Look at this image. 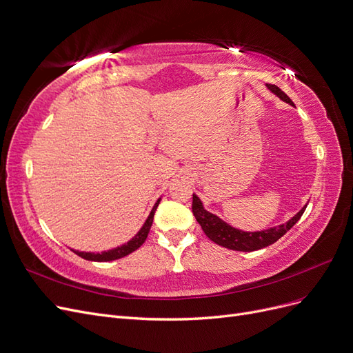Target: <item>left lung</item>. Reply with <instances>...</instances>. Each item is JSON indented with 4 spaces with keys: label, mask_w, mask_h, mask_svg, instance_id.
Masks as SVG:
<instances>
[{
    "label": "left lung",
    "mask_w": 353,
    "mask_h": 353,
    "mask_svg": "<svg viewBox=\"0 0 353 353\" xmlns=\"http://www.w3.org/2000/svg\"><path fill=\"white\" fill-rule=\"evenodd\" d=\"M266 85L272 91V93H275L281 100L290 103L291 106H295L294 101L288 96H286L279 87L273 85V84H266ZM305 208H307V205L296 215H294L288 221V223H285L282 225L263 230V231L245 232V231H241V230H237V228L228 225L216 215L208 212L203 208L201 199L194 193H193V202H192V212H193L194 218H196L199 225L202 227L203 232L206 234V237L212 240L214 243L225 247V249L237 250V252H254V250L263 249V247H268L275 241H278L283 236V234L288 232L298 223V219L303 216Z\"/></svg>",
    "instance_id": "8db88e82"
}]
</instances>
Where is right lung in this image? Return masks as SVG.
Returning a JSON list of instances; mask_svg holds the SVG:
<instances>
[{"mask_svg":"<svg viewBox=\"0 0 353 353\" xmlns=\"http://www.w3.org/2000/svg\"><path fill=\"white\" fill-rule=\"evenodd\" d=\"M160 201L161 199L155 202L151 214L148 215V218L145 221V224L142 225V228L138 231L137 236L130 241H128L126 244H123L121 247H116V249H112L108 252H101V253H85V252H78V250H72V252L85 260H91V262H112V260L125 257L129 253L135 252L137 249H139V247L143 244V241H145L148 237V232H150V228H151L152 221H154V214H155V210H157V206H159Z\"/></svg>","mask_w":353,"mask_h":353,"instance_id":"obj_1","label":"right lung"}]
</instances>
